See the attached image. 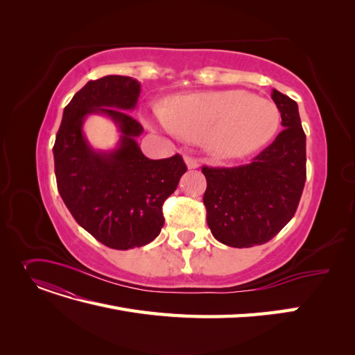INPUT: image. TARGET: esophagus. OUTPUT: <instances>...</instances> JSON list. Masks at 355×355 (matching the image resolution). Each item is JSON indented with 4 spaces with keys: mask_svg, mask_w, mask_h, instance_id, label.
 <instances>
[{
    "mask_svg": "<svg viewBox=\"0 0 355 355\" xmlns=\"http://www.w3.org/2000/svg\"><path fill=\"white\" fill-rule=\"evenodd\" d=\"M184 159H185V164L188 166V168H197L198 167V159L191 157V155H184Z\"/></svg>",
    "mask_w": 355,
    "mask_h": 355,
    "instance_id": "34e87169",
    "label": "esophagus"
}]
</instances>
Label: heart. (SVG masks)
<instances>
[{"instance_id": "1", "label": "heart", "mask_w": 355, "mask_h": 355, "mask_svg": "<svg viewBox=\"0 0 355 355\" xmlns=\"http://www.w3.org/2000/svg\"><path fill=\"white\" fill-rule=\"evenodd\" d=\"M148 121L201 142L213 157L240 159L271 141L280 111L274 102L247 90L202 92L171 96L164 108L155 106Z\"/></svg>"}]
</instances>
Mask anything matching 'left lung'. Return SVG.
I'll use <instances>...</instances> for the list:
<instances>
[{"label": "left lung", "mask_w": 355, "mask_h": 355, "mask_svg": "<svg viewBox=\"0 0 355 355\" xmlns=\"http://www.w3.org/2000/svg\"><path fill=\"white\" fill-rule=\"evenodd\" d=\"M284 130L240 167H202L207 179L204 206L218 241L252 247L270 241L293 218L306 179V137L297 103L272 90Z\"/></svg>", "instance_id": "1"}]
</instances>
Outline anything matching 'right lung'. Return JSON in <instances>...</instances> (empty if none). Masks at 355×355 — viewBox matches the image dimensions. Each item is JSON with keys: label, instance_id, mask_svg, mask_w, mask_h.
Here are the masks:
<instances>
[{"label": "right lung", "instance_id": "obj_1", "mask_svg": "<svg viewBox=\"0 0 355 355\" xmlns=\"http://www.w3.org/2000/svg\"><path fill=\"white\" fill-rule=\"evenodd\" d=\"M141 83L123 75L89 81L63 110L53 146L59 194L80 227L102 244L128 250L151 243L164 225L163 202L187 166L179 154L149 159L136 137L144 132L133 111ZM108 116L121 132L111 152H96L83 136L89 114Z\"/></svg>", "mask_w": 355, "mask_h": 355}]
</instances>
